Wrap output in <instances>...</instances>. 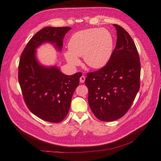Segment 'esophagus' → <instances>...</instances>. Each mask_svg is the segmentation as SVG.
Here are the masks:
<instances>
[{"label":"esophagus","instance_id":"esophagus-1","mask_svg":"<svg viewBox=\"0 0 161 161\" xmlns=\"http://www.w3.org/2000/svg\"><path fill=\"white\" fill-rule=\"evenodd\" d=\"M80 81L81 83H84L85 81V77L84 76V75H82V76H81L80 78Z\"/></svg>","mask_w":161,"mask_h":161}]
</instances>
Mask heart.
I'll return each mask as SVG.
<instances>
[{
    "label": "heart",
    "mask_w": 161,
    "mask_h": 161,
    "mask_svg": "<svg viewBox=\"0 0 161 161\" xmlns=\"http://www.w3.org/2000/svg\"><path fill=\"white\" fill-rule=\"evenodd\" d=\"M111 33L105 28H89L74 33L68 43L69 50L65 58L72 66L80 64L78 57L83 56L85 64L92 68L103 67L110 58L113 50Z\"/></svg>",
    "instance_id": "heart-1"
}]
</instances>
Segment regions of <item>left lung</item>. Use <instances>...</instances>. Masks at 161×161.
I'll list each match as a JSON object with an SVG mask.
<instances>
[{"label": "left lung", "mask_w": 161, "mask_h": 161, "mask_svg": "<svg viewBox=\"0 0 161 161\" xmlns=\"http://www.w3.org/2000/svg\"><path fill=\"white\" fill-rule=\"evenodd\" d=\"M115 49L100 70L86 74L88 101L93 114L100 121H112L125 114L140 86V61L130 35L117 24Z\"/></svg>", "instance_id": "1"}]
</instances>
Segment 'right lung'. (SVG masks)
I'll use <instances>...</instances> for the list:
<instances>
[{
	"label": "right lung",
	"mask_w": 161,
	"mask_h": 161,
	"mask_svg": "<svg viewBox=\"0 0 161 161\" xmlns=\"http://www.w3.org/2000/svg\"><path fill=\"white\" fill-rule=\"evenodd\" d=\"M70 27H45L28 41L19 64L18 80L28 109L44 121L59 123L67 116L81 72L65 75L57 67L41 65L36 49L44 42L54 44L61 51L63 40Z\"/></svg>",
	"instance_id": "obj_1"
}]
</instances>
